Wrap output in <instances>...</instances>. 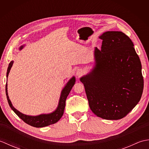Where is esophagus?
<instances>
[{
	"label": "esophagus",
	"instance_id": "obj_1",
	"mask_svg": "<svg viewBox=\"0 0 149 149\" xmlns=\"http://www.w3.org/2000/svg\"><path fill=\"white\" fill-rule=\"evenodd\" d=\"M83 74V71L81 69H78L77 72H76V75L78 77H80L81 75H82Z\"/></svg>",
	"mask_w": 149,
	"mask_h": 149
}]
</instances>
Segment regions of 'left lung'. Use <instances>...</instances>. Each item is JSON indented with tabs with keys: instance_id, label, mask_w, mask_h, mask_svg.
Returning a JSON list of instances; mask_svg holds the SVG:
<instances>
[{
	"instance_id": "8db88e82",
	"label": "left lung",
	"mask_w": 149,
	"mask_h": 149,
	"mask_svg": "<svg viewBox=\"0 0 149 149\" xmlns=\"http://www.w3.org/2000/svg\"><path fill=\"white\" fill-rule=\"evenodd\" d=\"M99 38L102 43L101 50L95 49V66L80 80L95 115L106 120H119L141 99V64L133 43L125 34L107 31Z\"/></svg>"
}]
</instances>
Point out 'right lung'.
I'll return each instance as SVG.
<instances>
[{
  "instance_id": "right-lung-1",
  "label": "right lung",
  "mask_w": 149,
  "mask_h": 149,
  "mask_svg": "<svg viewBox=\"0 0 149 149\" xmlns=\"http://www.w3.org/2000/svg\"><path fill=\"white\" fill-rule=\"evenodd\" d=\"M22 48H23V46H22L20 48V49H22ZM13 61H12L9 63V64L8 71H7V75H6V77H8L9 72L10 71L11 68L13 65ZM75 82V79L74 77H73L68 82V83L66 84L65 87L63 88V90H62L61 97H60L59 104H58V107H57L56 110L53 113L47 114V115L44 114V115H40L35 116H28V115H24V114H22L20 111H18V110L16 109L15 107L13 106L11 101L9 99L8 94L7 83L6 84V97H7L8 102L9 106H10V107L13 109V111L17 114L19 118H20L25 123H26L27 124L33 126V127H45V126L50 125L51 124H54V123L58 122L59 119L61 118V116L63 115V113H64L66 99V98H67L69 93L70 92L72 88L74 85Z\"/></svg>"
}]
</instances>
